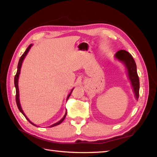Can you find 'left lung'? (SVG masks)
Segmentation results:
<instances>
[{
    "instance_id": "1",
    "label": "left lung",
    "mask_w": 157,
    "mask_h": 157,
    "mask_svg": "<svg viewBox=\"0 0 157 157\" xmlns=\"http://www.w3.org/2000/svg\"><path fill=\"white\" fill-rule=\"evenodd\" d=\"M115 57L118 60L124 64L126 69L127 70L128 77L129 78L132 87L133 89L136 99H139L140 91V79L137 72V66L133 56L130 53L125 50H119L116 52Z\"/></svg>"
}]
</instances>
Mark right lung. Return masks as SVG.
<instances>
[{"instance_id":"1","label":"right lung","mask_w":157,"mask_h":157,"mask_svg":"<svg viewBox=\"0 0 157 157\" xmlns=\"http://www.w3.org/2000/svg\"><path fill=\"white\" fill-rule=\"evenodd\" d=\"M32 46H33V45H32V44H30V45L29 46V47L27 48V49L26 50V51L24 52V53L22 54V56H21L20 57V58L19 62H18V64H17V71L16 75H15V78H14V84H15V90H16V94H15V100H16V103H17V107H18V109H19L20 111L21 112V113H22V114H23L24 116H25V118L28 120V121H29V122H30V123H31L33 125H35V126H36L35 124H33V122H30V121H29V119L26 117V116L25 115V113H24L22 109H21V105H20V99H19V88H18V79H19V75H20V70H21V64H22V62H23V60H24V58H25V56H26V54H28V52H29V51L30 50V48H31ZM73 90V88L72 89L71 91V93L69 94L68 97H67V100H68L69 97H70L71 94ZM66 115H67V112H66V113H65V114H64V117H63L62 119H61L60 121H58V122H56V123H54V124H53L52 125H51V126H50V127H55V126L60 124L61 123V122H62L64 121V119L65 118V117H66Z\"/></svg>"}]
</instances>
